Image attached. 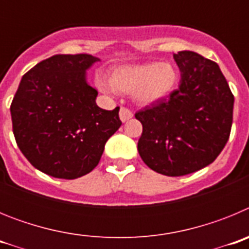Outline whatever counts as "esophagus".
<instances>
[{
    "instance_id": "obj_1",
    "label": "esophagus",
    "mask_w": 249,
    "mask_h": 249,
    "mask_svg": "<svg viewBox=\"0 0 249 249\" xmlns=\"http://www.w3.org/2000/svg\"><path fill=\"white\" fill-rule=\"evenodd\" d=\"M132 117H133V113H132V111H129V109L126 108V107H121L120 118L122 122H127V121L131 120Z\"/></svg>"
}]
</instances>
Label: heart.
Segmentation results:
<instances>
[{
	"label": "heart",
	"mask_w": 249,
	"mask_h": 249,
	"mask_svg": "<svg viewBox=\"0 0 249 249\" xmlns=\"http://www.w3.org/2000/svg\"><path fill=\"white\" fill-rule=\"evenodd\" d=\"M178 81L179 73L173 63L148 62L116 68L111 72L109 83L100 77L97 85L106 93H129L137 105L152 106L167 100Z\"/></svg>",
	"instance_id": "b5f03b06"
}]
</instances>
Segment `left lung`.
I'll return each mask as SVG.
<instances>
[{"instance_id": "1", "label": "left lung", "mask_w": 249, "mask_h": 249, "mask_svg": "<svg viewBox=\"0 0 249 249\" xmlns=\"http://www.w3.org/2000/svg\"><path fill=\"white\" fill-rule=\"evenodd\" d=\"M173 58L181 71L179 87L135 116L143 127L141 158L157 173L178 177L218 157L230 138L234 97L215 62L192 51Z\"/></svg>"}]
</instances>
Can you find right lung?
I'll return each instance as SVG.
<instances>
[{
  "label": "right lung",
  "instance_id": "obj_1",
  "mask_svg": "<svg viewBox=\"0 0 249 249\" xmlns=\"http://www.w3.org/2000/svg\"><path fill=\"white\" fill-rule=\"evenodd\" d=\"M91 54H56L23 74L11 103L13 135L30 163L54 178L74 179L97 166L121 127L120 107L100 108L86 71Z\"/></svg>",
  "mask_w": 249,
  "mask_h": 249
}]
</instances>
